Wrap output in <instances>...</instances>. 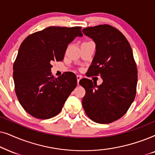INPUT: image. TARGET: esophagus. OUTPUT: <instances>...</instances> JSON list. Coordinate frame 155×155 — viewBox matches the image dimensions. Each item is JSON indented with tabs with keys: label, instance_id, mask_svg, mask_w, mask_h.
Here are the masks:
<instances>
[{
	"label": "esophagus",
	"instance_id": "34e87169",
	"mask_svg": "<svg viewBox=\"0 0 155 155\" xmlns=\"http://www.w3.org/2000/svg\"><path fill=\"white\" fill-rule=\"evenodd\" d=\"M82 78V76L81 75H77L76 76V79H77V84L78 85H79V81L81 80V79Z\"/></svg>",
	"mask_w": 155,
	"mask_h": 155
}]
</instances>
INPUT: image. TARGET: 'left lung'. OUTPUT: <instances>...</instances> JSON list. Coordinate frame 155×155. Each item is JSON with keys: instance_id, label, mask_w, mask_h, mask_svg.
Segmentation results:
<instances>
[{"instance_id": "1", "label": "left lung", "mask_w": 155, "mask_h": 155, "mask_svg": "<svg viewBox=\"0 0 155 155\" xmlns=\"http://www.w3.org/2000/svg\"><path fill=\"white\" fill-rule=\"evenodd\" d=\"M83 32L96 43L88 76H100L103 83L97 86L88 79L80 80L86 90L82 106L94 122L113 123L125 114L136 95L137 69L133 51L123 33L109 25L88 27Z\"/></svg>"}]
</instances>
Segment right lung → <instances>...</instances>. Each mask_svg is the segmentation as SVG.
Segmentation results:
<instances>
[{
	"label": "right lung",
	"mask_w": 155,
	"mask_h": 155,
	"mask_svg": "<svg viewBox=\"0 0 155 155\" xmlns=\"http://www.w3.org/2000/svg\"><path fill=\"white\" fill-rule=\"evenodd\" d=\"M81 30V27H48L22 42L13 64L15 91L20 105L32 116H56L76 86L73 72L54 77L51 63L63 60L68 45L83 35Z\"/></svg>",
	"instance_id": "obj_1"
}]
</instances>
